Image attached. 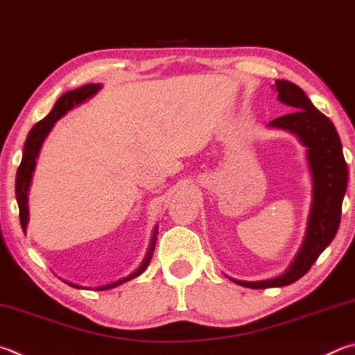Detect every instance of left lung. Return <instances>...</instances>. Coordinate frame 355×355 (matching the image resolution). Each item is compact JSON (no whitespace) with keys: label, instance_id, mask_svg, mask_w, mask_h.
Wrapping results in <instances>:
<instances>
[{"label":"left lung","instance_id":"1","mask_svg":"<svg viewBox=\"0 0 355 355\" xmlns=\"http://www.w3.org/2000/svg\"><path fill=\"white\" fill-rule=\"evenodd\" d=\"M278 99L293 108L292 113L270 122L268 127L282 128L300 138L307 147V161L312 172V208L301 248L292 266L278 278L266 281H239L248 288L282 287L304 276L338 231L341 203L347 186V166L343 147L331 119L313 107L302 89L288 80H276Z\"/></svg>","mask_w":355,"mask_h":355}]
</instances>
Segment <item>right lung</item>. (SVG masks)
<instances>
[{
  "instance_id": "right-lung-1",
  "label": "right lung",
  "mask_w": 355,
  "mask_h": 355,
  "mask_svg": "<svg viewBox=\"0 0 355 355\" xmlns=\"http://www.w3.org/2000/svg\"><path fill=\"white\" fill-rule=\"evenodd\" d=\"M101 88H102V85H99V83H88V85H83L80 88L73 89V92H68L65 94H62L59 101L55 102V105L53 107V110H51V113L46 116V118L38 121L37 124L31 128L28 138H26L24 149H23V158H21L20 167H18V171H17V178H15V194H17L18 208H20V223H21L23 231H26V227H28V214H29L28 191H29V186H31L32 172H34V169H35V159L38 157V152H40V147L43 144L44 138L48 137L51 128L54 127L55 122L59 121L62 116H65L67 112H69L71 108H74L76 105H80L82 102H85L89 98H93V96L98 93ZM157 230H158L157 227H155V230H153L150 245H149V251H147L144 261H143V263H141L137 272L128 275L127 278H122L119 281L112 282V284L98 287L96 290H108V288L118 287L119 284H122V282L130 281V279L137 278V276L143 273L144 270L147 268V266H149V262H150L152 256H153V250H155L157 234H158ZM65 282H67V284H69L71 287L80 288V286H76V284H73V282H68V281H65Z\"/></svg>"
}]
</instances>
